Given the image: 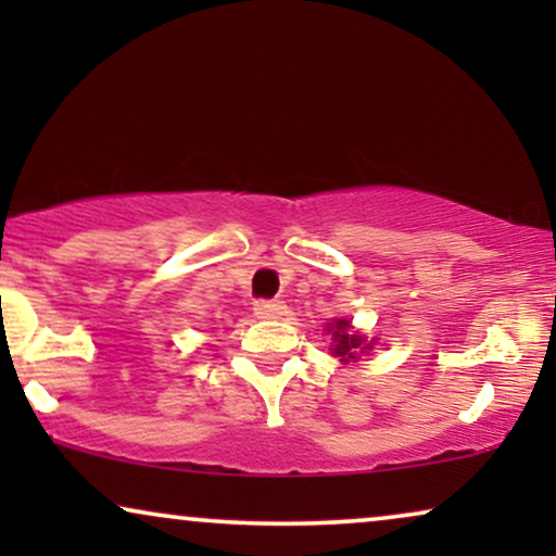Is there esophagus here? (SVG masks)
Returning <instances> with one entry per match:
<instances>
[{
    "instance_id": "34e87169",
    "label": "esophagus",
    "mask_w": 556,
    "mask_h": 556,
    "mask_svg": "<svg viewBox=\"0 0 556 556\" xmlns=\"http://www.w3.org/2000/svg\"><path fill=\"white\" fill-rule=\"evenodd\" d=\"M286 314V303L278 299H261L255 301V316L257 318H280Z\"/></svg>"
}]
</instances>
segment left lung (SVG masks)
Listing matches in <instances>:
<instances>
[{"mask_svg": "<svg viewBox=\"0 0 556 556\" xmlns=\"http://www.w3.org/2000/svg\"><path fill=\"white\" fill-rule=\"evenodd\" d=\"M333 341H337V346H333V354L341 356V359L349 362L354 359V352L364 344L362 337H356V333H349V321H337L333 326Z\"/></svg>", "mask_w": 556, "mask_h": 556, "instance_id": "left-lung-1", "label": "left lung"}]
</instances>
